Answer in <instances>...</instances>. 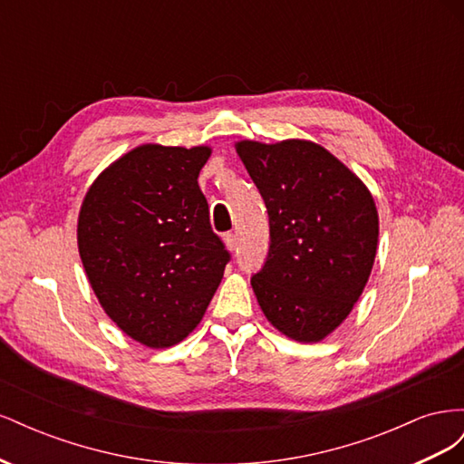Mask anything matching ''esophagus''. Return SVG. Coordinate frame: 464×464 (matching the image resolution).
Instances as JSON below:
<instances>
[{
    "instance_id": "1",
    "label": "esophagus",
    "mask_w": 464,
    "mask_h": 464,
    "mask_svg": "<svg viewBox=\"0 0 464 464\" xmlns=\"http://www.w3.org/2000/svg\"><path fill=\"white\" fill-rule=\"evenodd\" d=\"M224 244H227V247H228L230 251H234V249L237 247V237H236V234H234V232L224 234Z\"/></svg>"
}]
</instances>
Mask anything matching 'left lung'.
<instances>
[{
	"label": "left lung",
	"instance_id": "1",
	"mask_svg": "<svg viewBox=\"0 0 464 464\" xmlns=\"http://www.w3.org/2000/svg\"><path fill=\"white\" fill-rule=\"evenodd\" d=\"M236 150L269 213V254L251 276L257 302L280 333L319 343L353 312L370 278L375 201L356 174L312 141H240Z\"/></svg>",
	"mask_w": 464,
	"mask_h": 464
}]
</instances>
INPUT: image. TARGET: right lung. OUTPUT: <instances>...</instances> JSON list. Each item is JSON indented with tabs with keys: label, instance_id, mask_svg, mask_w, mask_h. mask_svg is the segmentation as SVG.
Masks as SVG:
<instances>
[{
	"label": "right lung",
	"instance_id": "1",
	"mask_svg": "<svg viewBox=\"0 0 464 464\" xmlns=\"http://www.w3.org/2000/svg\"><path fill=\"white\" fill-rule=\"evenodd\" d=\"M208 157V147L141 145L110 164L81 205L79 256L96 298L150 348L199 325L230 261L198 184Z\"/></svg>",
	"mask_w": 464,
	"mask_h": 464
}]
</instances>
